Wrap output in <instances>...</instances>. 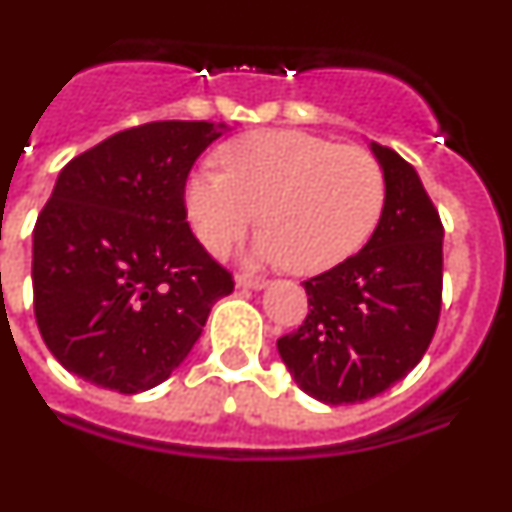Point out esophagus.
<instances>
[{
    "mask_svg": "<svg viewBox=\"0 0 512 512\" xmlns=\"http://www.w3.org/2000/svg\"><path fill=\"white\" fill-rule=\"evenodd\" d=\"M237 287H247V290H262L267 285V280L262 277H250V275H237Z\"/></svg>",
    "mask_w": 512,
    "mask_h": 512,
    "instance_id": "obj_1",
    "label": "esophagus"
}]
</instances>
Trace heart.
I'll list each match as a JSON object with an SVG mask.
<instances>
[{"label":"heart","instance_id":"b5f03b06","mask_svg":"<svg viewBox=\"0 0 512 512\" xmlns=\"http://www.w3.org/2000/svg\"><path fill=\"white\" fill-rule=\"evenodd\" d=\"M222 170H197L185 187L202 245L225 255L255 225L252 260L317 275L355 255L385 205V175L362 147L302 130H255L227 142Z\"/></svg>","mask_w":512,"mask_h":512}]
</instances>
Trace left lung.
<instances>
[{
    "instance_id": "8db88e82",
    "label": "left lung",
    "mask_w": 512,
    "mask_h": 512,
    "mask_svg": "<svg viewBox=\"0 0 512 512\" xmlns=\"http://www.w3.org/2000/svg\"><path fill=\"white\" fill-rule=\"evenodd\" d=\"M385 175L380 222L357 255L305 280V322L277 340L297 388L352 405L403 380L428 350L443 295V222L413 165L370 142Z\"/></svg>"
}]
</instances>
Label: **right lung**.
I'll return each mask as SVG.
<instances>
[{
    "instance_id": "add662e5",
    "label": "right lung",
    "mask_w": 512,
    "mask_h": 512,
    "mask_svg": "<svg viewBox=\"0 0 512 512\" xmlns=\"http://www.w3.org/2000/svg\"><path fill=\"white\" fill-rule=\"evenodd\" d=\"M227 130L150 122L64 165L32 235L34 317L64 370L135 395L190 355L235 282L187 225L185 182Z\"/></svg>"
}]
</instances>
